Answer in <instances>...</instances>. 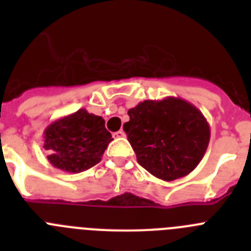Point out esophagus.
Returning a JSON list of instances; mask_svg holds the SVG:
<instances>
[{"label": "esophagus", "instance_id": "1", "mask_svg": "<svg viewBox=\"0 0 251 251\" xmlns=\"http://www.w3.org/2000/svg\"><path fill=\"white\" fill-rule=\"evenodd\" d=\"M124 136H126V133H124L123 130H118V132L113 133V137H114V138H122V137Z\"/></svg>", "mask_w": 251, "mask_h": 251}]
</instances>
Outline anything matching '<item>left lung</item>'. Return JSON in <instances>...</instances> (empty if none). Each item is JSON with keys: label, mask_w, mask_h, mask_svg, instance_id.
Listing matches in <instances>:
<instances>
[{"label": "left lung", "mask_w": 251, "mask_h": 251, "mask_svg": "<svg viewBox=\"0 0 251 251\" xmlns=\"http://www.w3.org/2000/svg\"><path fill=\"white\" fill-rule=\"evenodd\" d=\"M124 123L137 161L157 178L174 181L197 167L210 142V126L194 104L175 97L141 101Z\"/></svg>", "instance_id": "left-lung-1"}]
</instances>
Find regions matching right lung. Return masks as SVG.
Segmentation results:
<instances>
[{
	"instance_id": "add662e5",
	"label": "right lung",
	"mask_w": 251,
	"mask_h": 251,
	"mask_svg": "<svg viewBox=\"0 0 251 251\" xmlns=\"http://www.w3.org/2000/svg\"><path fill=\"white\" fill-rule=\"evenodd\" d=\"M112 141L104 119L85 109L56 119L44 130L49 162L69 174H79L99 163Z\"/></svg>"
}]
</instances>
